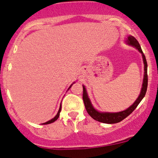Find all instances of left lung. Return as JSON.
Segmentation results:
<instances>
[{
	"label": "left lung",
	"mask_w": 158,
	"mask_h": 158,
	"mask_svg": "<svg viewBox=\"0 0 158 158\" xmlns=\"http://www.w3.org/2000/svg\"><path fill=\"white\" fill-rule=\"evenodd\" d=\"M127 42L128 44L132 45L135 48H136L137 50H139V52L142 53L143 59V63H144V78H143V86L142 89H141V92L139 96L136 99V101L131 106H130L129 108H127L126 110H123V111L118 112V113H102V112H99L97 110H95L93 106L91 105L89 98H88V94H87L86 90H85V86H83V94H82V98L83 101H84L85 107L86 108L87 112L88 114L95 120L99 121V122L103 123H108V124H114V123H119L120 121H122L123 119L126 118L128 115H130L132 112L135 110V109L137 108V106L139 105V103L141 102V100L143 99V98L145 97L146 93V90H147V86H148V75H147V61H146V56H145L144 53L142 51V49L140 48V45H139V42L137 41V40L135 39L133 36L129 35L127 39Z\"/></svg>",
	"instance_id": "8db88e82"
}]
</instances>
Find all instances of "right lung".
<instances>
[{
	"label": "right lung",
	"instance_id": "add662e5",
	"mask_svg": "<svg viewBox=\"0 0 158 158\" xmlns=\"http://www.w3.org/2000/svg\"><path fill=\"white\" fill-rule=\"evenodd\" d=\"M70 87H71V86H70ZM61 106H60V108H59V111H58L57 114H56V117H54V118H52V119H50V120L48 121V122H46V123H43V124H44V125H47V124H50V123H52L55 122V121L56 120V119H57L58 118H59V114H60V111H61Z\"/></svg>",
	"mask_w": 158,
	"mask_h": 158
}]
</instances>
